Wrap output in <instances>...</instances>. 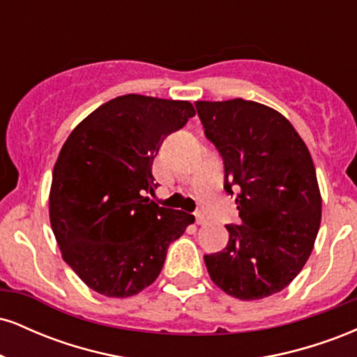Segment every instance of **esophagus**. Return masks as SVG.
Wrapping results in <instances>:
<instances>
[{
    "instance_id": "1",
    "label": "esophagus",
    "mask_w": 357,
    "mask_h": 357,
    "mask_svg": "<svg viewBox=\"0 0 357 357\" xmlns=\"http://www.w3.org/2000/svg\"><path fill=\"white\" fill-rule=\"evenodd\" d=\"M195 216H196V223H198V225H204V223H206V216H204V213L196 211Z\"/></svg>"
}]
</instances>
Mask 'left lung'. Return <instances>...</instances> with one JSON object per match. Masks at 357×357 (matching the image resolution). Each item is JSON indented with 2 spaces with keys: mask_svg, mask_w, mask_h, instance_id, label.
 I'll list each match as a JSON object with an SVG mask.
<instances>
[{
  "mask_svg": "<svg viewBox=\"0 0 357 357\" xmlns=\"http://www.w3.org/2000/svg\"><path fill=\"white\" fill-rule=\"evenodd\" d=\"M195 105L223 158L225 191H235L241 220L227 225V247L204 255L208 273L240 301L273 296L304 267L321 227L312 158L294 126L267 105L243 99Z\"/></svg>",
  "mask_w": 357,
  "mask_h": 357,
  "instance_id": "1",
  "label": "left lung"
}]
</instances>
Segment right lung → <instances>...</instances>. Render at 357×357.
<instances>
[{
  "label": "right lung",
  "instance_id": "obj_1",
  "mask_svg": "<svg viewBox=\"0 0 357 357\" xmlns=\"http://www.w3.org/2000/svg\"><path fill=\"white\" fill-rule=\"evenodd\" d=\"M195 114L188 100L127 93L93 110L61 146L52 230L63 260L102 296L124 298L149 287L169 245L195 223L146 196L158 188L153 161L162 141Z\"/></svg>",
  "mask_w": 357,
  "mask_h": 357
}]
</instances>
